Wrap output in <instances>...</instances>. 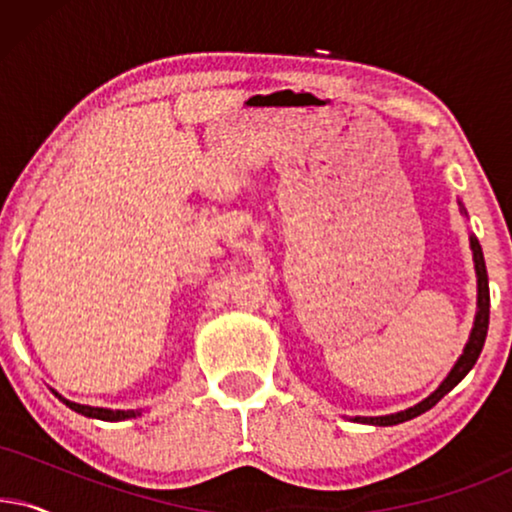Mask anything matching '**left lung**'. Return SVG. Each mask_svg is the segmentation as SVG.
I'll return each mask as SVG.
<instances>
[{
  "instance_id": "left-lung-1",
  "label": "left lung",
  "mask_w": 512,
  "mask_h": 512,
  "mask_svg": "<svg viewBox=\"0 0 512 512\" xmlns=\"http://www.w3.org/2000/svg\"><path fill=\"white\" fill-rule=\"evenodd\" d=\"M471 249H473V261H475V272H478V314H475V326L471 333V340L464 349V354L459 356V361L454 363L452 373L445 377V382L433 391L429 398H424L422 403H417L415 408H408L403 412H396V415H384V417H356V422L363 424H377V426H394L401 422H408V419L422 415V412L431 410L440 398H443L447 391H452L457 384L464 380L468 375V370L475 366L478 356L482 352V345H485L487 338V328H489V279H487V265H485V256H482V247L480 242L471 237Z\"/></svg>"
}]
</instances>
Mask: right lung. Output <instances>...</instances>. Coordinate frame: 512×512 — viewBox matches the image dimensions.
<instances>
[{
  "mask_svg": "<svg viewBox=\"0 0 512 512\" xmlns=\"http://www.w3.org/2000/svg\"><path fill=\"white\" fill-rule=\"evenodd\" d=\"M58 396V394H55ZM62 403L69 405L74 412H81V415L86 417H95V419H104V422H121V419H130V417H137L139 412L135 410H107V408H90V405H79V403H72L67 401V398L58 396Z\"/></svg>",
  "mask_w": 512,
  "mask_h": 512,
  "instance_id": "right-lung-1",
  "label": "right lung"
}]
</instances>
